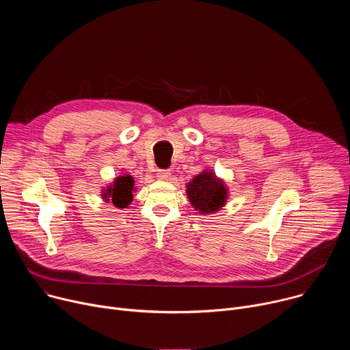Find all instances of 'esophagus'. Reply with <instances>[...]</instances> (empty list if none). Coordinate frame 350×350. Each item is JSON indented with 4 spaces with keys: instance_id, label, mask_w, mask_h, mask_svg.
Listing matches in <instances>:
<instances>
[{
    "instance_id": "esophagus-1",
    "label": "esophagus",
    "mask_w": 350,
    "mask_h": 350,
    "mask_svg": "<svg viewBox=\"0 0 350 350\" xmlns=\"http://www.w3.org/2000/svg\"><path fill=\"white\" fill-rule=\"evenodd\" d=\"M157 176L159 180H169L172 176V172L170 170H158Z\"/></svg>"
}]
</instances>
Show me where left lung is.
<instances>
[{
    "mask_svg": "<svg viewBox=\"0 0 350 350\" xmlns=\"http://www.w3.org/2000/svg\"><path fill=\"white\" fill-rule=\"evenodd\" d=\"M187 196L195 211L201 215H212L220 211L228 198L224 181L212 170H204L187 184Z\"/></svg>",
    "mask_w": 350,
    "mask_h": 350,
    "instance_id": "left-lung-1",
    "label": "left lung"
}]
</instances>
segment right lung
I'll return each mask as SVG.
<instances>
[{"mask_svg":"<svg viewBox=\"0 0 350 350\" xmlns=\"http://www.w3.org/2000/svg\"><path fill=\"white\" fill-rule=\"evenodd\" d=\"M134 191V178L130 174H120L103 191V198L105 202L113 204L119 209H126L133 201Z\"/></svg>","mask_w":350,"mask_h":350,"instance_id":"right-lung-1","label":"right lung"}]
</instances>
